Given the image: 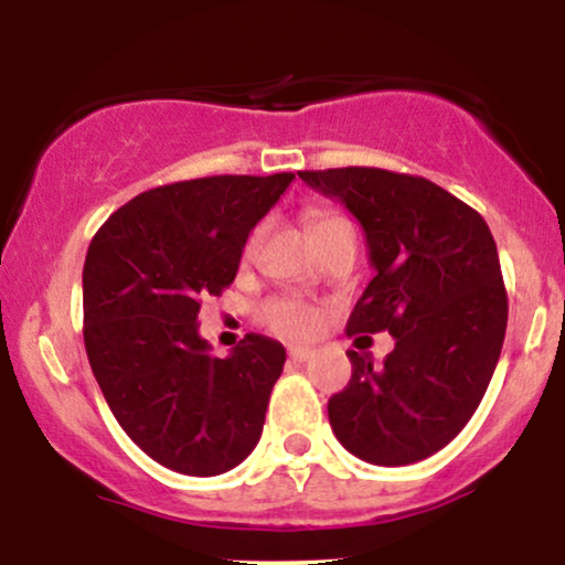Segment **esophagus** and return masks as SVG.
Here are the masks:
<instances>
[{"label": "esophagus", "instance_id": "esophagus-1", "mask_svg": "<svg viewBox=\"0 0 565 565\" xmlns=\"http://www.w3.org/2000/svg\"><path fill=\"white\" fill-rule=\"evenodd\" d=\"M289 359L295 361V364H305V361H308V359H313V350L302 348V345L289 348Z\"/></svg>", "mask_w": 565, "mask_h": 565}]
</instances>
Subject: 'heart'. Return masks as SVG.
I'll return each mask as SVG.
<instances>
[{
    "instance_id": "b5f03b06",
    "label": "heart",
    "mask_w": 565,
    "mask_h": 565,
    "mask_svg": "<svg viewBox=\"0 0 565 565\" xmlns=\"http://www.w3.org/2000/svg\"><path fill=\"white\" fill-rule=\"evenodd\" d=\"M342 217L332 215V212H310L308 223H310V233L327 228V225L340 223ZM257 242V233L249 238V249ZM260 321L270 332L281 334V337H308L316 332L319 327V313H316L310 305H305L300 300H291V297H276V300L265 302V308L260 310Z\"/></svg>"
}]
</instances>
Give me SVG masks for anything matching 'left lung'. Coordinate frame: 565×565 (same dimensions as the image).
Wrapping results in <instances>:
<instances>
[{"mask_svg": "<svg viewBox=\"0 0 565 565\" xmlns=\"http://www.w3.org/2000/svg\"><path fill=\"white\" fill-rule=\"evenodd\" d=\"M300 178L366 233L374 278L348 337L395 340L382 366L348 350L353 374L329 398L334 436L382 468L419 462L470 423L502 353L508 291L494 236L472 206L417 174L340 167Z\"/></svg>", "mask_w": 565, "mask_h": 565, "instance_id": "1", "label": "left lung"}]
</instances>
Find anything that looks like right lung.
I'll use <instances>...</instances> for the list:
<instances>
[{
  "instance_id": "1",
  "label": "right lung",
  "mask_w": 565,
  "mask_h": 565,
  "mask_svg": "<svg viewBox=\"0 0 565 565\" xmlns=\"http://www.w3.org/2000/svg\"><path fill=\"white\" fill-rule=\"evenodd\" d=\"M295 174L151 188L95 233L82 274L84 348L116 423L183 476H220L257 446L287 350L246 334L228 359L199 337L201 300L236 278L249 231Z\"/></svg>"
}]
</instances>
